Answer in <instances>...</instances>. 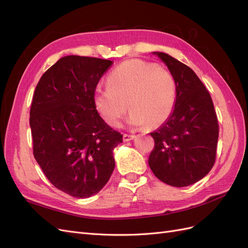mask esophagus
Masks as SVG:
<instances>
[{"mask_svg":"<svg viewBox=\"0 0 248 248\" xmlns=\"http://www.w3.org/2000/svg\"><path fill=\"white\" fill-rule=\"evenodd\" d=\"M133 139H134L133 134H128V133H124V134H123V140H124V141H129V140H133Z\"/></svg>","mask_w":248,"mask_h":248,"instance_id":"1","label":"esophagus"}]
</instances>
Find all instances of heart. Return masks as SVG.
Masks as SVG:
<instances>
[{
  "label": "heart",
  "mask_w": 248,
  "mask_h": 248,
  "mask_svg": "<svg viewBox=\"0 0 248 248\" xmlns=\"http://www.w3.org/2000/svg\"><path fill=\"white\" fill-rule=\"evenodd\" d=\"M176 100L174 76L140 59L127 60L116 67L108 74V86L96 88L93 97L95 108L111 127L119 126L128 107L132 125L155 128L168 121Z\"/></svg>",
  "instance_id": "1"
}]
</instances>
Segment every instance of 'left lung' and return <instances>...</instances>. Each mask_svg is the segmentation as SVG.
<instances>
[{"instance_id":"left-lung-1","label":"left lung","mask_w":248,"mask_h":248,"mask_svg":"<svg viewBox=\"0 0 248 248\" xmlns=\"http://www.w3.org/2000/svg\"><path fill=\"white\" fill-rule=\"evenodd\" d=\"M177 82L175 109L160 128L151 132L149 156L153 174L163 183L184 187L198 182L213 168L219 126L208 90L188 66L164 52H154Z\"/></svg>"}]
</instances>
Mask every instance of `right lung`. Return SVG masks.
<instances>
[{
  "label": "right lung",
  "instance_id": "1",
  "mask_svg": "<svg viewBox=\"0 0 248 248\" xmlns=\"http://www.w3.org/2000/svg\"><path fill=\"white\" fill-rule=\"evenodd\" d=\"M112 62L67 56L43 73L30 109L33 154L56 188L78 199L99 192L115 169L123 136L95 108L97 84Z\"/></svg>",
  "mask_w": 248,
  "mask_h": 248
}]
</instances>
